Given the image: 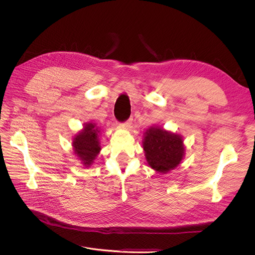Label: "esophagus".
<instances>
[{"label":"esophagus","instance_id":"esophagus-1","mask_svg":"<svg viewBox=\"0 0 255 255\" xmlns=\"http://www.w3.org/2000/svg\"><path fill=\"white\" fill-rule=\"evenodd\" d=\"M131 124H132V120L129 119V120L126 121V122L122 123V126H123V127H126V128H129V127L131 126Z\"/></svg>","mask_w":255,"mask_h":255}]
</instances>
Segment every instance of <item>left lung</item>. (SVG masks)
<instances>
[{
  "label": "left lung",
  "instance_id": "obj_1",
  "mask_svg": "<svg viewBox=\"0 0 255 255\" xmlns=\"http://www.w3.org/2000/svg\"><path fill=\"white\" fill-rule=\"evenodd\" d=\"M142 148L148 164L162 173L177 167L185 151L182 136L160 127H151L145 131Z\"/></svg>",
  "mask_w": 255,
  "mask_h": 255
}]
</instances>
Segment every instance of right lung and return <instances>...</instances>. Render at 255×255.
I'll return each mask as SVG.
<instances>
[{
	"mask_svg": "<svg viewBox=\"0 0 255 255\" xmlns=\"http://www.w3.org/2000/svg\"><path fill=\"white\" fill-rule=\"evenodd\" d=\"M99 128L94 123H87L73 138V150L82 163L89 167L99 154L101 148L98 139Z\"/></svg>",
	"mask_w": 255,
	"mask_h": 255,
	"instance_id": "1",
	"label": "right lung"
}]
</instances>
